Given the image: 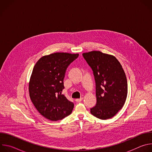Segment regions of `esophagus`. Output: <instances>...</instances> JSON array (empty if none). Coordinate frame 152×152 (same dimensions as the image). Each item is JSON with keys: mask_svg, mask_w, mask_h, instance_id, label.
Masks as SVG:
<instances>
[{"mask_svg": "<svg viewBox=\"0 0 152 152\" xmlns=\"http://www.w3.org/2000/svg\"><path fill=\"white\" fill-rule=\"evenodd\" d=\"M82 100H83V98H80V99H76L75 101H76L77 103H79V102H80Z\"/></svg>", "mask_w": 152, "mask_h": 152, "instance_id": "1", "label": "esophagus"}]
</instances>
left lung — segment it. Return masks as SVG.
Here are the masks:
<instances>
[{
  "instance_id": "obj_1",
  "label": "left lung",
  "mask_w": 152,
  "mask_h": 152,
  "mask_svg": "<svg viewBox=\"0 0 152 152\" xmlns=\"http://www.w3.org/2000/svg\"><path fill=\"white\" fill-rule=\"evenodd\" d=\"M82 55L93 72L96 82L97 103L90 113L102 120L111 118L121 109L126 100L127 82L124 70L113 55L100 51Z\"/></svg>"
}]
</instances>
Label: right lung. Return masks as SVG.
<instances>
[{"label": "right lung", "instance_id": "add662e5", "mask_svg": "<svg viewBox=\"0 0 152 152\" xmlns=\"http://www.w3.org/2000/svg\"><path fill=\"white\" fill-rule=\"evenodd\" d=\"M78 56L54 53L43 56L35 65L29 83V96L37 111L48 120H62L72 112L73 103L62 91L66 70Z\"/></svg>", "mask_w": 152, "mask_h": 152}]
</instances>
